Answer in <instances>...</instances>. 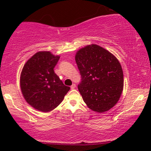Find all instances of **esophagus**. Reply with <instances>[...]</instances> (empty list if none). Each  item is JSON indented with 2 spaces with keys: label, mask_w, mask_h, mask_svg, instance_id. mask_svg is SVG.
I'll list each match as a JSON object with an SVG mask.
<instances>
[{
  "label": "esophagus",
  "mask_w": 151,
  "mask_h": 151,
  "mask_svg": "<svg viewBox=\"0 0 151 151\" xmlns=\"http://www.w3.org/2000/svg\"><path fill=\"white\" fill-rule=\"evenodd\" d=\"M76 84H72V85L71 86V89H74V88H76Z\"/></svg>",
  "instance_id": "34e87169"
}]
</instances>
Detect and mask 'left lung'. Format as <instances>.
I'll list each match as a JSON object with an SVG mask.
<instances>
[{"instance_id": "1", "label": "left lung", "mask_w": 151, "mask_h": 151, "mask_svg": "<svg viewBox=\"0 0 151 151\" xmlns=\"http://www.w3.org/2000/svg\"><path fill=\"white\" fill-rule=\"evenodd\" d=\"M81 75L78 90L92 111L104 113L113 108L124 87L122 66L114 55L99 45L80 49L75 56Z\"/></svg>"}]
</instances>
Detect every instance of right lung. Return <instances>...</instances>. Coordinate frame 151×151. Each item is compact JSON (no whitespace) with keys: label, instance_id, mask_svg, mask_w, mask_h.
I'll list each match as a JSON object with an SVG mask.
<instances>
[{"label":"right lung","instance_id":"right-lung-1","mask_svg":"<svg viewBox=\"0 0 151 151\" xmlns=\"http://www.w3.org/2000/svg\"><path fill=\"white\" fill-rule=\"evenodd\" d=\"M59 59V55L50 51H38L22 68L20 89L26 102L36 110L45 113L53 110L70 89L54 72Z\"/></svg>","mask_w":151,"mask_h":151}]
</instances>
